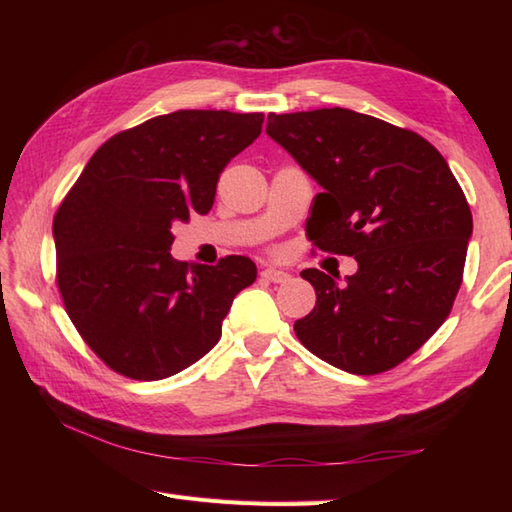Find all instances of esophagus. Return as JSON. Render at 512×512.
Segmentation results:
<instances>
[{
	"mask_svg": "<svg viewBox=\"0 0 512 512\" xmlns=\"http://www.w3.org/2000/svg\"><path fill=\"white\" fill-rule=\"evenodd\" d=\"M262 277L266 279V281H275V284H284V281L290 277L288 273H284V270H279V268H264L262 270Z\"/></svg>",
	"mask_w": 512,
	"mask_h": 512,
	"instance_id": "1",
	"label": "esophagus"
}]
</instances>
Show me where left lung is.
<instances>
[{
    "label": "left lung",
    "mask_w": 512,
    "mask_h": 512,
    "mask_svg": "<svg viewBox=\"0 0 512 512\" xmlns=\"http://www.w3.org/2000/svg\"><path fill=\"white\" fill-rule=\"evenodd\" d=\"M266 134L323 189L308 237L358 264L343 284L303 270L317 306L295 321L297 339L343 372H387L440 328L460 290L473 215L458 180L416 132L343 107L268 114Z\"/></svg>",
    "instance_id": "1"
}]
</instances>
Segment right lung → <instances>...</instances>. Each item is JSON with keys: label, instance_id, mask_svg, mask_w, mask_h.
Masks as SVG:
<instances>
[{"label": "right lung", "instance_id": "right-lung-1", "mask_svg": "<svg viewBox=\"0 0 512 512\" xmlns=\"http://www.w3.org/2000/svg\"><path fill=\"white\" fill-rule=\"evenodd\" d=\"M264 114L180 110L107 140L52 222L57 284L101 361L136 380L182 372L213 350L257 266L171 257L176 222L209 213L222 169L262 134Z\"/></svg>", "mask_w": 512, "mask_h": 512}]
</instances>
